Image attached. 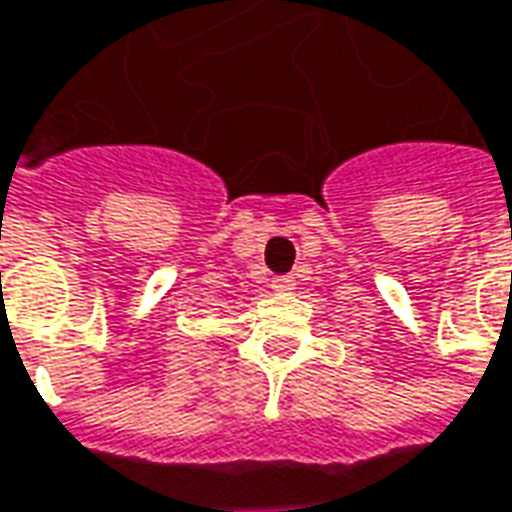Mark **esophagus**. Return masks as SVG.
Masks as SVG:
<instances>
[{"label":"esophagus","instance_id":"obj_1","mask_svg":"<svg viewBox=\"0 0 512 512\" xmlns=\"http://www.w3.org/2000/svg\"><path fill=\"white\" fill-rule=\"evenodd\" d=\"M294 277H288V274H285V277H274V280H271V291H277V294H288V291H294Z\"/></svg>","mask_w":512,"mask_h":512}]
</instances>
